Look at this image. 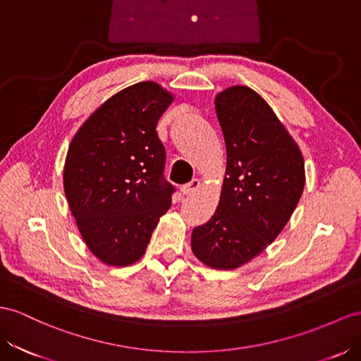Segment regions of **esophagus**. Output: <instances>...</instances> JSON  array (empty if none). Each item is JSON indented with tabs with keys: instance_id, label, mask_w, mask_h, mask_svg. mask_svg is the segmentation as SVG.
Segmentation results:
<instances>
[{
	"instance_id": "obj_1",
	"label": "esophagus",
	"mask_w": 361,
	"mask_h": 361,
	"mask_svg": "<svg viewBox=\"0 0 361 361\" xmlns=\"http://www.w3.org/2000/svg\"><path fill=\"white\" fill-rule=\"evenodd\" d=\"M200 188H201V181L198 178H193L190 183L184 184V186L181 188V192H183V195H192V193L197 192Z\"/></svg>"
}]
</instances>
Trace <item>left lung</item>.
Wrapping results in <instances>:
<instances>
[{
    "mask_svg": "<svg viewBox=\"0 0 361 361\" xmlns=\"http://www.w3.org/2000/svg\"><path fill=\"white\" fill-rule=\"evenodd\" d=\"M227 168L218 207L192 232V252L215 270H233L261 255L288 223L305 186L298 143L252 88L215 97Z\"/></svg>",
    "mask_w": 361,
    "mask_h": 361,
    "instance_id": "left-lung-1",
    "label": "left lung"
}]
</instances>
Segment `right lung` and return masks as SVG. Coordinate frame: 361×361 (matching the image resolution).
<instances>
[{
  "mask_svg": "<svg viewBox=\"0 0 361 361\" xmlns=\"http://www.w3.org/2000/svg\"><path fill=\"white\" fill-rule=\"evenodd\" d=\"M173 96L146 80L116 92L79 128L63 166V190L79 232L111 267L137 262L171 207L159 118Z\"/></svg>",
  "mask_w": 361,
  "mask_h": 361,
  "instance_id": "right-lung-1",
  "label": "right lung"
}]
</instances>
